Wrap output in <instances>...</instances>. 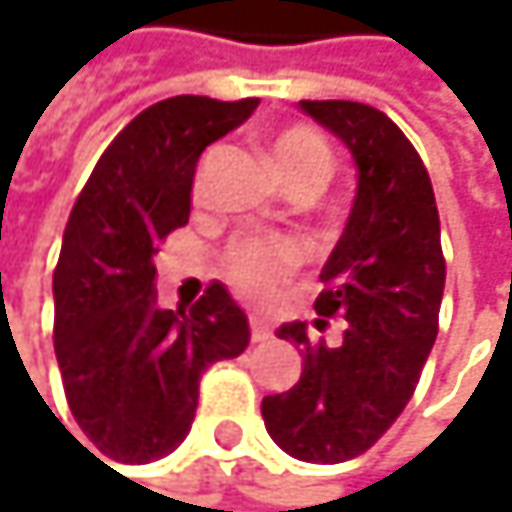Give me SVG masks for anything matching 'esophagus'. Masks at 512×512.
<instances>
[{
	"instance_id": "1",
	"label": "esophagus",
	"mask_w": 512,
	"mask_h": 512,
	"mask_svg": "<svg viewBox=\"0 0 512 512\" xmlns=\"http://www.w3.org/2000/svg\"><path fill=\"white\" fill-rule=\"evenodd\" d=\"M273 333H270V327L261 321V318H251V342H267Z\"/></svg>"
}]
</instances>
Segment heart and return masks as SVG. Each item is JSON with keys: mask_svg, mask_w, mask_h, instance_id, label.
Returning a JSON list of instances; mask_svg holds the SVG:
<instances>
[{"mask_svg": "<svg viewBox=\"0 0 512 512\" xmlns=\"http://www.w3.org/2000/svg\"><path fill=\"white\" fill-rule=\"evenodd\" d=\"M276 173L294 188H324L333 155L312 128H285L270 146ZM306 264V245L288 236H245L224 254L227 282L248 300H270Z\"/></svg>", "mask_w": 512, "mask_h": 512, "instance_id": "obj_1", "label": "heart"}]
</instances>
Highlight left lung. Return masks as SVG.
<instances>
[{
  "instance_id": "left-lung-1",
  "label": "left lung",
  "mask_w": 512,
  "mask_h": 512,
  "mask_svg": "<svg viewBox=\"0 0 512 512\" xmlns=\"http://www.w3.org/2000/svg\"><path fill=\"white\" fill-rule=\"evenodd\" d=\"M357 167L348 224L321 270L315 327L339 315V345L312 342L303 321L279 339L303 357L300 381L267 396L270 438L294 459L336 465L366 453L405 411L438 336L444 297L441 221L432 179L399 125L360 101H300Z\"/></svg>"
}]
</instances>
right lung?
<instances>
[{
    "label": "right lung",
    "instance_id": "1",
    "mask_svg": "<svg viewBox=\"0 0 512 512\" xmlns=\"http://www.w3.org/2000/svg\"><path fill=\"white\" fill-rule=\"evenodd\" d=\"M258 104L176 95L146 107L71 209L53 273V345L80 432L113 462L173 453L191 429L200 375L248 345V318L218 282L188 312L158 309L152 254L188 221L200 152Z\"/></svg>",
    "mask_w": 512,
    "mask_h": 512
}]
</instances>
